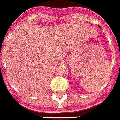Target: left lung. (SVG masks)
Segmentation results:
<instances>
[{
    "label": "left lung",
    "instance_id": "8db88e82",
    "mask_svg": "<svg viewBox=\"0 0 120 120\" xmlns=\"http://www.w3.org/2000/svg\"><path fill=\"white\" fill-rule=\"evenodd\" d=\"M99 26V27H100V28H101V27H100V26Z\"/></svg>",
    "mask_w": 120,
    "mask_h": 120
}]
</instances>
